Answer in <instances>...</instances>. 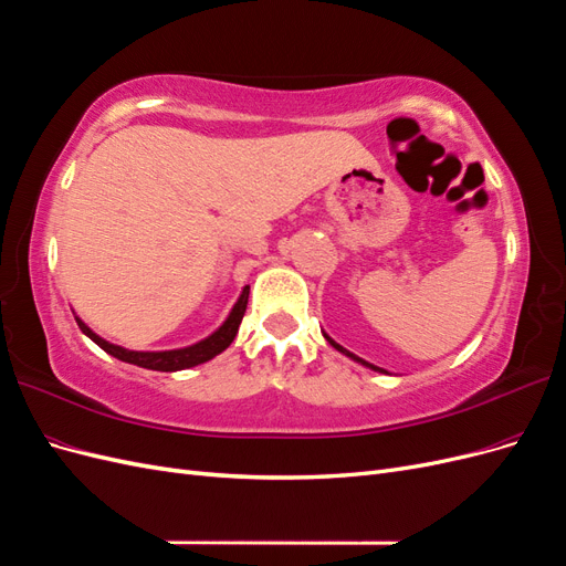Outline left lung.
Here are the masks:
<instances>
[{
    "label": "left lung",
    "instance_id": "left-lung-1",
    "mask_svg": "<svg viewBox=\"0 0 566 566\" xmlns=\"http://www.w3.org/2000/svg\"><path fill=\"white\" fill-rule=\"evenodd\" d=\"M323 337H325V339H328V345H331V347H335L337 352H342V354H345V356H349V358H352V361H356V364H361V366H366V368H370V370H380V373H387V370H382V368H378V366H373V364L364 361V358H358L356 354L347 352V349H345V347H342V345H337V342H335V339H333V337H331L328 333H323Z\"/></svg>",
    "mask_w": 566,
    "mask_h": 566
}]
</instances>
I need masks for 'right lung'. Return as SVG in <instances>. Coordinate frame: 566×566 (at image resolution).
I'll return each mask as SVG.
<instances>
[{"label":"right lung","instance_id":"add662e5","mask_svg":"<svg viewBox=\"0 0 566 566\" xmlns=\"http://www.w3.org/2000/svg\"><path fill=\"white\" fill-rule=\"evenodd\" d=\"M248 295H250V285L243 287L241 297H238V302L233 304L231 314L227 316V321L219 325V328L208 335L205 339L196 342V345L191 347H181V349H167V352H134V349H125L119 345H113V342L98 337L87 323H84L80 316H75L80 331L87 335L92 342H96V345L108 352L111 356L119 358V361L125 364H134V366H142V368H148V370H160V373H175V370H184V368H193V366H200L205 361H210V358H214L217 354L224 352L238 328H241V321L245 316V310H248Z\"/></svg>","mask_w":566,"mask_h":566}]
</instances>
